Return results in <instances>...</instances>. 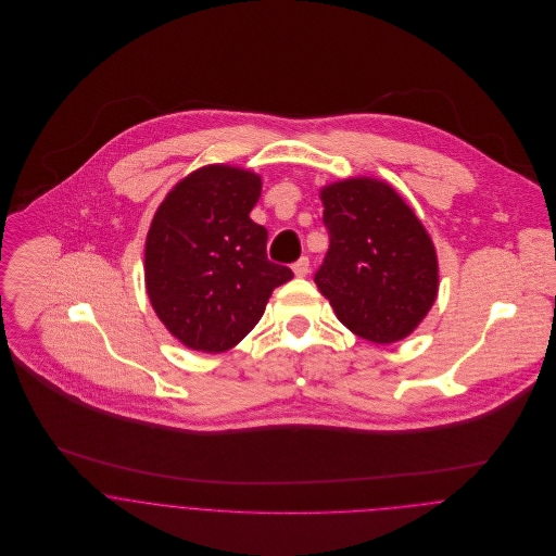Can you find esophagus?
<instances>
[{
	"label": "esophagus",
	"mask_w": 556,
	"mask_h": 556,
	"mask_svg": "<svg viewBox=\"0 0 556 556\" xmlns=\"http://www.w3.org/2000/svg\"><path fill=\"white\" fill-rule=\"evenodd\" d=\"M308 271H311V261H308V256H302V258H298V261L293 263V274H295L298 278H304Z\"/></svg>",
	"instance_id": "esophagus-1"
}]
</instances>
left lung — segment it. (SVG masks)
Instances as JSON below:
<instances>
[{
  "label": "left lung",
  "instance_id": "1",
  "mask_svg": "<svg viewBox=\"0 0 556 556\" xmlns=\"http://www.w3.org/2000/svg\"><path fill=\"white\" fill-rule=\"evenodd\" d=\"M329 248L315 274L336 317L375 344L408 336L437 300V252L413 210L383 181L323 188Z\"/></svg>",
  "mask_w": 556,
  "mask_h": 556
}]
</instances>
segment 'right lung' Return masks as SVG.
<instances>
[{
    "instance_id": "obj_1",
    "label": "right lung",
    "mask_w": 556,
    "mask_h": 556,
    "mask_svg": "<svg viewBox=\"0 0 556 556\" xmlns=\"http://www.w3.org/2000/svg\"><path fill=\"white\" fill-rule=\"evenodd\" d=\"M261 177L203 166L162 201L146 243L148 295L186 346L223 353L258 323L271 291L293 278L267 258V229L250 220Z\"/></svg>"
}]
</instances>
